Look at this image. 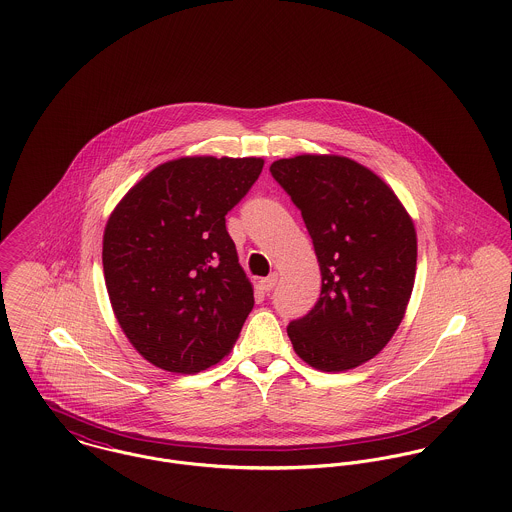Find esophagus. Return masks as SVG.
<instances>
[{"mask_svg":"<svg viewBox=\"0 0 512 512\" xmlns=\"http://www.w3.org/2000/svg\"><path fill=\"white\" fill-rule=\"evenodd\" d=\"M276 284H278V274H276V272H272L268 278H262V280H260V288H262L264 292L274 290Z\"/></svg>","mask_w":512,"mask_h":512,"instance_id":"1","label":"esophagus"}]
</instances>
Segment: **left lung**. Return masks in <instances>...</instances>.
Masks as SVG:
<instances>
[{
    "label": "left lung",
    "instance_id": "1",
    "mask_svg": "<svg viewBox=\"0 0 512 512\" xmlns=\"http://www.w3.org/2000/svg\"><path fill=\"white\" fill-rule=\"evenodd\" d=\"M301 211L321 270L313 309L288 325L293 351L325 372L363 365L402 323L418 242L394 191L341 155H297L270 165Z\"/></svg>",
    "mask_w": 512,
    "mask_h": 512
}]
</instances>
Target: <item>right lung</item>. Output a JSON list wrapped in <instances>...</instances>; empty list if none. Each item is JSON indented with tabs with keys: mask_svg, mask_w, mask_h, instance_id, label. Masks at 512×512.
Returning a JSON list of instances; mask_svg holds the SVG:
<instances>
[{
	"mask_svg": "<svg viewBox=\"0 0 512 512\" xmlns=\"http://www.w3.org/2000/svg\"><path fill=\"white\" fill-rule=\"evenodd\" d=\"M260 157H181L155 167L114 209L102 266L116 319L149 361L195 374L230 353L254 292L226 230L262 173Z\"/></svg>",
	"mask_w": 512,
	"mask_h": 512,
	"instance_id": "add662e5",
	"label": "right lung"
}]
</instances>
